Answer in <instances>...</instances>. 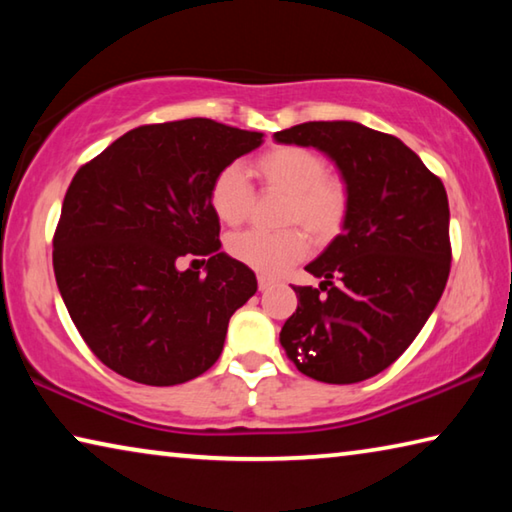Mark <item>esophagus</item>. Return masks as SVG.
Listing matches in <instances>:
<instances>
[{
    "label": "esophagus",
    "instance_id": "obj_1",
    "mask_svg": "<svg viewBox=\"0 0 512 512\" xmlns=\"http://www.w3.org/2000/svg\"><path fill=\"white\" fill-rule=\"evenodd\" d=\"M257 284H259V291H266V289L273 287L275 280H273V277H268V275H259L257 277Z\"/></svg>",
    "mask_w": 512,
    "mask_h": 512
}]
</instances>
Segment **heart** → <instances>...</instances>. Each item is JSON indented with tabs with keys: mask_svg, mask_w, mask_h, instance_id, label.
<instances>
[{
	"mask_svg": "<svg viewBox=\"0 0 512 512\" xmlns=\"http://www.w3.org/2000/svg\"><path fill=\"white\" fill-rule=\"evenodd\" d=\"M255 171L266 189L287 194L282 223L300 225L316 241L334 239L343 230L350 212L348 185L327 173L323 155L305 146H275L262 153ZM253 205V187L237 164H228L212 178L210 207L216 219L239 225ZM307 235L298 228L282 232L246 230L230 237L228 253L257 273L277 275L307 255Z\"/></svg>",
	"mask_w": 512,
	"mask_h": 512,
	"instance_id": "b5f03b06",
	"label": "heart"
}]
</instances>
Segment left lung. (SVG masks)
Segmentation results:
<instances>
[{"label":"left lung","mask_w":512,"mask_h":512,"mask_svg":"<svg viewBox=\"0 0 512 512\" xmlns=\"http://www.w3.org/2000/svg\"><path fill=\"white\" fill-rule=\"evenodd\" d=\"M273 137L327 153L350 192L343 232L305 266L323 282L293 287L298 309L280 343L302 375L357 384L409 348L443 296L447 192L404 142L357 121H307Z\"/></svg>","instance_id":"1"}]
</instances>
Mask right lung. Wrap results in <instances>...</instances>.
Wrapping results in <instances>:
<instances>
[{"label":"right lung","instance_id":"obj_1","mask_svg":"<svg viewBox=\"0 0 512 512\" xmlns=\"http://www.w3.org/2000/svg\"><path fill=\"white\" fill-rule=\"evenodd\" d=\"M262 137L203 117L146 124L76 171L54 232L56 284L94 357L121 377L176 386L221 357L257 280L219 250L210 185Z\"/></svg>","mask_w":512,"mask_h":512}]
</instances>
